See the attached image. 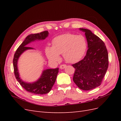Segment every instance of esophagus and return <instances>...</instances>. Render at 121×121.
<instances>
[{
    "instance_id": "34e87169",
    "label": "esophagus",
    "mask_w": 121,
    "mask_h": 121,
    "mask_svg": "<svg viewBox=\"0 0 121 121\" xmlns=\"http://www.w3.org/2000/svg\"><path fill=\"white\" fill-rule=\"evenodd\" d=\"M66 67H67V65H61L60 66V69H64Z\"/></svg>"
}]
</instances>
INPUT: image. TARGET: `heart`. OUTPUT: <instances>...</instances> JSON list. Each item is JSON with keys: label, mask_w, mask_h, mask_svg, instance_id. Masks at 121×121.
Segmentation results:
<instances>
[{"label": "heart", "mask_w": 121, "mask_h": 121, "mask_svg": "<svg viewBox=\"0 0 121 121\" xmlns=\"http://www.w3.org/2000/svg\"><path fill=\"white\" fill-rule=\"evenodd\" d=\"M86 48L87 43L84 36L68 33L55 37L52 40V46H47L45 53L52 61H59L60 54H63L65 61L73 64L81 59Z\"/></svg>", "instance_id": "heart-1"}]
</instances>
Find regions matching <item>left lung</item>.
<instances>
[{"label":"left lung","instance_id":"8db88e82","mask_svg":"<svg viewBox=\"0 0 121 121\" xmlns=\"http://www.w3.org/2000/svg\"><path fill=\"white\" fill-rule=\"evenodd\" d=\"M79 30L85 33L88 50L82 60L72 65L75 69L73 81L80 89L90 90L100 85L108 68V52L104 43L90 30Z\"/></svg>","mask_w":121,"mask_h":121}]
</instances>
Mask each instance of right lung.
Listing matches in <instances>:
<instances>
[{
    "label": "right lung",
    "mask_w": 121,
    "mask_h": 121,
    "mask_svg": "<svg viewBox=\"0 0 121 121\" xmlns=\"http://www.w3.org/2000/svg\"><path fill=\"white\" fill-rule=\"evenodd\" d=\"M47 31L37 34H30L27 36L14 53L13 59L14 73L17 81L20 85L28 92L35 94H44L50 92L56 82L59 69H47L42 71L41 75L36 81L33 82H25L21 79L17 67V63L20 56L28 50L34 49L27 45L36 41L43 40L48 36Z\"/></svg>",
    "instance_id": "obj_1"
}]
</instances>
